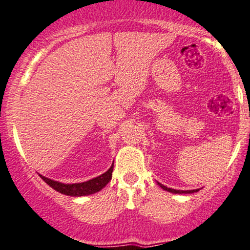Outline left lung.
Here are the masks:
<instances>
[{
    "instance_id": "left-lung-1",
    "label": "left lung",
    "mask_w": 250,
    "mask_h": 250,
    "mask_svg": "<svg viewBox=\"0 0 250 250\" xmlns=\"http://www.w3.org/2000/svg\"><path fill=\"white\" fill-rule=\"evenodd\" d=\"M158 184L162 188L163 190L169 191V192H172V193H193V192H197V191H198V189H196V190H175V189H171V188H167L161 183H158Z\"/></svg>"
}]
</instances>
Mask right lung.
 <instances>
[{
    "mask_svg": "<svg viewBox=\"0 0 250 250\" xmlns=\"http://www.w3.org/2000/svg\"><path fill=\"white\" fill-rule=\"evenodd\" d=\"M112 170H113V165L111 166L110 169L107 171L102 174L101 176L92 178L87 182H82V183H73V184H64L61 182L53 181L51 178H47L42 175H39L42 178V181H45L51 188H53L54 190H57L58 192L63 193V195L72 196V197H81V196H88L92 195V193L98 192V191L103 189L107 183L111 181L112 177Z\"/></svg>",
    "mask_w": 250,
    "mask_h": 250,
    "instance_id": "obj_1",
    "label": "right lung"
}]
</instances>
